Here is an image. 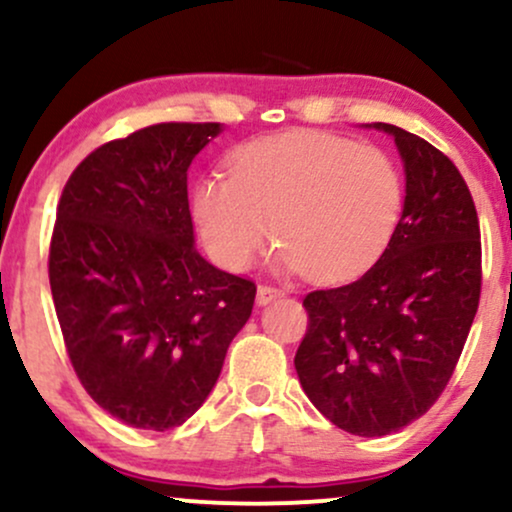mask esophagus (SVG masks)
I'll list each match as a JSON object with an SVG mask.
<instances>
[{"label":"esophagus","instance_id":"esophagus-1","mask_svg":"<svg viewBox=\"0 0 512 512\" xmlns=\"http://www.w3.org/2000/svg\"><path fill=\"white\" fill-rule=\"evenodd\" d=\"M276 298H281L279 289H274V286H267V284L257 286V303L260 305L272 303V301H276Z\"/></svg>","mask_w":512,"mask_h":512}]
</instances>
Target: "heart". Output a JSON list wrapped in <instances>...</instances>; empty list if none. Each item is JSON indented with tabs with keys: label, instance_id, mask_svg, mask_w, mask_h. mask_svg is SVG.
<instances>
[{
	"label": "heart",
	"instance_id": "obj_1",
	"mask_svg": "<svg viewBox=\"0 0 512 512\" xmlns=\"http://www.w3.org/2000/svg\"><path fill=\"white\" fill-rule=\"evenodd\" d=\"M228 175L192 192L199 236L221 267L245 272L284 245L279 267L315 284H339L383 255L404 207L395 158L327 132H284L243 144Z\"/></svg>",
	"mask_w": 512,
	"mask_h": 512
}]
</instances>
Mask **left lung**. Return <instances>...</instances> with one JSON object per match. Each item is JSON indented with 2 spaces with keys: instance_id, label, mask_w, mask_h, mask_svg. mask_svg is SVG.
Segmentation results:
<instances>
[{
  "instance_id": "obj_1",
  "label": "left lung",
  "mask_w": 512,
  "mask_h": 512,
  "mask_svg": "<svg viewBox=\"0 0 512 512\" xmlns=\"http://www.w3.org/2000/svg\"><path fill=\"white\" fill-rule=\"evenodd\" d=\"M404 163L402 219L361 279L303 298L296 373L322 416L378 438L424 416L448 385L479 308L481 240L455 163L407 129L373 122Z\"/></svg>"
}]
</instances>
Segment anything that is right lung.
Returning a JSON list of instances; mask_svg holds the SVG:
<instances>
[{
	"label": "right lung",
	"instance_id": "right-lung-1",
	"mask_svg": "<svg viewBox=\"0 0 512 512\" xmlns=\"http://www.w3.org/2000/svg\"><path fill=\"white\" fill-rule=\"evenodd\" d=\"M219 122H161L98 146L57 204L50 289L69 361L122 424H185L219 380L255 284L195 248L187 168Z\"/></svg>",
	"mask_w": 512,
	"mask_h": 512
}]
</instances>
